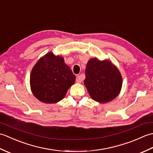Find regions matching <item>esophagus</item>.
Wrapping results in <instances>:
<instances>
[{
    "label": "esophagus",
    "mask_w": 153,
    "mask_h": 153,
    "mask_svg": "<svg viewBox=\"0 0 153 153\" xmlns=\"http://www.w3.org/2000/svg\"><path fill=\"white\" fill-rule=\"evenodd\" d=\"M82 76H77V77H76V82L77 83H80L81 82H82Z\"/></svg>",
    "instance_id": "obj_1"
}]
</instances>
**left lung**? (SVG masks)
<instances>
[{
  "instance_id": "left-lung-1",
  "label": "left lung",
  "mask_w": 153,
  "mask_h": 153,
  "mask_svg": "<svg viewBox=\"0 0 153 153\" xmlns=\"http://www.w3.org/2000/svg\"><path fill=\"white\" fill-rule=\"evenodd\" d=\"M84 84L93 100L106 103L120 94L122 77L118 68L111 61L92 58L87 62Z\"/></svg>"
}]
</instances>
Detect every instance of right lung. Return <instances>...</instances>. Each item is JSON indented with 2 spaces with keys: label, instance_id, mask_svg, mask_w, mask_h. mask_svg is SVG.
<instances>
[{
  "label": "right lung",
  "instance_id": "obj_1",
  "mask_svg": "<svg viewBox=\"0 0 153 153\" xmlns=\"http://www.w3.org/2000/svg\"><path fill=\"white\" fill-rule=\"evenodd\" d=\"M75 80L76 76L64 58L49 52L34 65L30 82L31 92L39 100L53 104L64 98Z\"/></svg>",
  "mask_w": 153,
  "mask_h": 153
}]
</instances>
